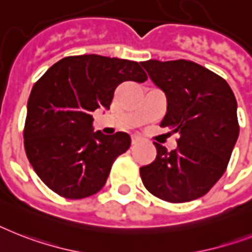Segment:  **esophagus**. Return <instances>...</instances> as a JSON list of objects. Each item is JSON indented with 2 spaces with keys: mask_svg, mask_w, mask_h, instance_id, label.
<instances>
[{
  "mask_svg": "<svg viewBox=\"0 0 252 252\" xmlns=\"http://www.w3.org/2000/svg\"><path fill=\"white\" fill-rule=\"evenodd\" d=\"M141 140H142V138H141L140 136H132V144L133 145L138 144V142H140Z\"/></svg>",
  "mask_w": 252,
  "mask_h": 252,
  "instance_id": "1",
  "label": "esophagus"
}]
</instances>
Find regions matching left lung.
<instances>
[{
	"mask_svg": "<svg viewBox=\"0 0 252 252\" xmlns=\"http://www.w3.org/2000/svg\"><path fill=\"white\" fill-rule=\"evenodd\" d=\"M141 64L167 97L160 126L180 134L172 151L154 142L157 158L140 168L142 183L171 203L200 198L224 175L238 138L234 93L222 77L191 61Z\"/></svg>",
	"mask_w": 252,
	"mask_h": 252,
	"instance_id": "obj_1",
	"label": "left lung"
}]
</instances>
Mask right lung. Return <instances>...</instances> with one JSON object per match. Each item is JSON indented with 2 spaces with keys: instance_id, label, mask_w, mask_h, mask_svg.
Listing matches in <instances>:
<instances>
[{
  "instance_id": "right-lung-1",
  "label": "right lung",
  "mask_w": 252,
  "mask_h": 252,
  "mask_svg": "<svg viewBox=\"0 0 252 252\" xmlns=\"http://www.w3.org/2000/svg\"><path fill=\"white\" fill-rule=\"evenodd\" d=\"M146 80L137 62L97 54L66 57L42 75L28 98L24 149L45 185L69 199L103 188L130 137L94 132L92 112L110 108L119 84Z\"/></svg>"
}]
</instances>
